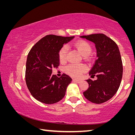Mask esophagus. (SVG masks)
<instances>
[{
	"instance_id": "34e87169",
	"label": "esophagus",
	"mask_w": 135,
	"mask_h": 135,
	"mask_svg": "<svg viewBox=\"0 0 135 135\" xmlns=\"http://www.w3.org/2000/svg\"><path fill=\"white\" fill-rule=\"evenodd\" d=\"M73 81H74L75 83H80L81 82V80H79V79H74L73 80Z\"/></svg>"
}]
</instances>
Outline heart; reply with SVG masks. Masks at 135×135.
<instances>
[{"instance_id":"obj_1","label":"heart","mask_w":135,"mask_h":135,"mask_svg":"<svg viewBox=\"0 0 135 135\" xmlns=\"http://www.w3.org/2000/svg\"><path fill=\"white\" fill-rule=\"evenodd\" d=\"M74 46L81 56L83 57L88 56L92 51V46L88 42L86 41H78L74 43ZM68 48L67 45H64L59 51L58 56L61 62L66 60ZM86 71V67L84 65L79 64H71L65 68V71L70 76L74 77H79L81 76L82 73Z\"/></svg>"}]
</instances>
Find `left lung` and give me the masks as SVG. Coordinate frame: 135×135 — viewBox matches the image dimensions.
<instances>
[{
    "mask_svg": "<svg viewBox=\"0 0 135 135\" xmlns=\"http://www.w3.org/2000/svg\"><path fill=\"white\" fill-rule=\"evenodd\" d=\"M80 37L92 42L97 49V59L89 73L91 78L87 80L89 88L83 95L95 104L107 101L119 88L123 75V65L119 49L116 43L104 34L82 36Z\"/></svg>",
    "mask_w": 135,
    "mask_h": 135,
    "instance_id": "left-lung-1",
    "label": "left lung"
}]
</instances>
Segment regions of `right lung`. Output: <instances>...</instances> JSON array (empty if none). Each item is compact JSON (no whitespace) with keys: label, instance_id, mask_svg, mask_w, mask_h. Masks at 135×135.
Masks as SVG:
<instances>
[{"label":"right lung","instance_id":"add662e5","mask_svg":"<svg viewBox=\"0 0 135 135\" xmlns=\"http://www.w3.org/2000/svg\"><path fill=\"white\" fill-rule=\"evenodd\" d=\"M74 36L47 35L33 46L27 56L26 81L31 95L42 103H56L64 97L72 79L65 74L61 77L52 74L59 64V51Z\"/></svg>","mask_w":135,"mask_h":135}]
</instances>
